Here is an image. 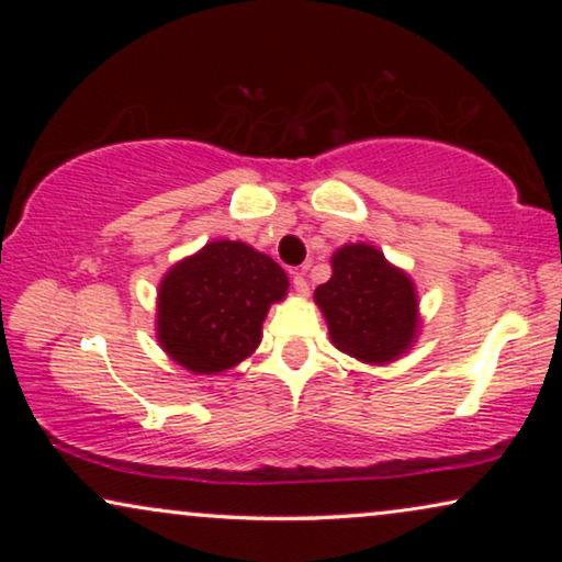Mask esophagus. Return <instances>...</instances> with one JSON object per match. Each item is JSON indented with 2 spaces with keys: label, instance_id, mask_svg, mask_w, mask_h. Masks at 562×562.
<instances>
[{
  "label": "esophagus",
  "instance_id": "obj_1",
  "mask_svg": "<svg viewBox=\"0 0 562 562\" xmlns=\"http://www.w3.org/2000/svg\"><path fill=\"white\" fill-rule=\"evenodd\" d=\"M294 289H296V294H302V296L310 294V281H306L304 271H294Z\"/></svg>",
  "mask_w": 562,
  "mask_h": 562
}]
</instances>
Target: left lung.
I'll return each instance as SVG.
<instances>
[{
	"mask_svg": "<svg viewBox=\"0 0 562 562\" xmlns=\"http://www.w3.org/2000/svg\"><path fill=\"white\" fill-rule=\"evenodd\" d=\"M335 348L363 363H389L417 333L414 283L371 245H345L333 256V279L314 291Z\"/></svg>",
	"mask_w": 562,
	"mask_h": 562,
	"instance_id": "1",
	"label": "left lung"
}]
</instances>
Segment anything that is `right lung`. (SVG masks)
Instances as JSON below:
<instances>
[{"label": "right lung", "mask_w": 562, "mask_h": 562, "mask_svg": "<svg viewBox=\"0 0 562 562\" xmlns=\"http://www.w3.org/2000/svg\"><path fill=\"white\" fill-rule=\"evenodd\" d=\"M289 279L273 258L235 240H214L166 273L158 294V340L191 373H220L260 342L268 306Z\"/></svg>", "instance_id": "1"}]
</instances>
